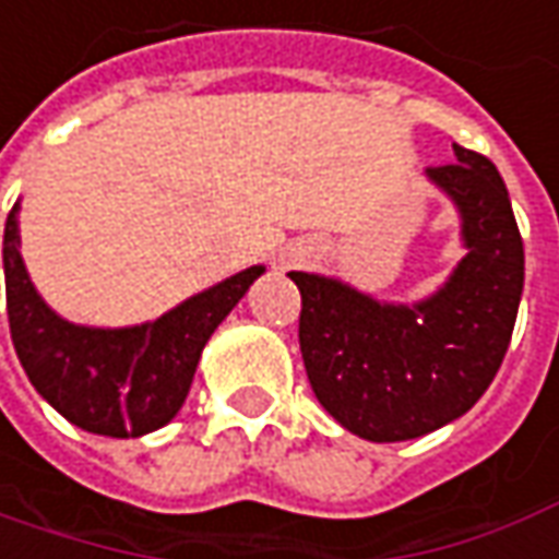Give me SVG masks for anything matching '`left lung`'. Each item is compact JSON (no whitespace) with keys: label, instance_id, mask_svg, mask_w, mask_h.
Here are the masks:
<instances>
[{"label":"left lung","instance_id":"left-lung-1","mask_svg":"<svg viewBox=\"0 0 559 559\" xmlns=\"http://www.w3.org/2000/svg\"><path fill=\"white\" fill-rule=\"evenodd\" d=\"M426 176L460 210L465 258L417 304H383L331 276L292 271L298 341L319 404L368 441H407L463 417L492 383L523 292V240L508 188L478 152Z\"/></svg>","mask_w":559,"mask_h":559}]
</instances>
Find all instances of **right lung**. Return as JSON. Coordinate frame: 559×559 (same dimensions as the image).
<instances>
[{
    "mask_svg": "<svg viewBox=\"0 0 559 559\" xmlns=\"http://www.w3.org/2000/svg\"><path fill=\"white\" fill-rule=\"evenodd\" d=\"M17 203L8 213L2 261L11 341L23 371L57 414L84 432L140 438L179 414L200 353L264 273L261 264L188 298L155 322L87 329L60 319L41 301L21 258Z\"/></svg>",
    "mask_w": 559,
    "mask_h": 559,
    "instance_id": "obj_1",
    "label": "right lung"
}]
</instances>
